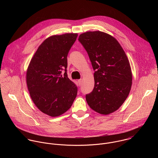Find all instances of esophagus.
<instances>
[{"label":"esophagus","mask_w":158,"mask_h":158,"mask_svg":"<svg viewBox=\"0 0 158 158\" xmlns=\"http://www.w3.org/2000/svg\"><path fill=\"white\" fill-rule=\"evenodd\" d=\"M78 82L79 85L80 86V85H81V83H82V79H80V80H78Z\"/></svg>","instance_id":"esophagus-1"}]
</instances>
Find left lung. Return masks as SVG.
<instances>
[{
  "mask_svg": "<svg viewBox=\"0 0 158 158\" xmlns=\"http://www.w3.org/2000/svg\"><path fill=\"white\" fill-rule=\"evenodd\" d=\"M78 40L95 70L94 88L86 95V102L100 114L114 113L124 103L131 88L132 72L127 56L117 40L103 31L81 33Z\"/></svg>",
  "mask_w": 158,
  "mask_h": 158,
  "instance_id": "1",
  "label": "left lung"
}]
</instances>
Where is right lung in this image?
<instances>
[{"mask_svg":"<svg viewBox=\"0 0 158 158\" xmlns=\"http://www.w3.org/2000/svg\"><path fill=\"white\" fill-rule=\"evenodd\" d=\"M77 36V33H69L47 38L38 47L27 69L30 97L36 106L49 116L66 113L77 97V88L68 78L66 69L69 51Z\"/></svg>","mask_w":158,"mask_h":158,"instance_id":"1","label":"right lung"}]
</instances>
